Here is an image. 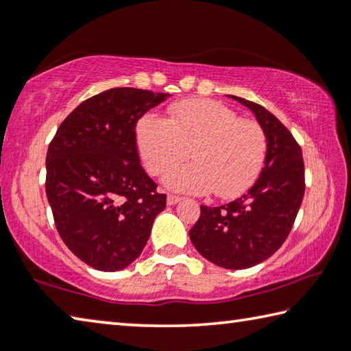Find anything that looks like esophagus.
<instances>
[{
    "label": "esophagus",
    "instance_id": "esophagus-1",
    "mask_svg": "<svg viewBox=\"0 0 351 351\" xmlns=\"http://www.w3.org/2000/svg\"><path fill=\"white\" fill-rule=\"evenodd\" d=\"M181 199L182 198L181 197H176V195H169V197H167V204L169 206H175V204L180 203Z\"/></svg>",
    "mask_w": 351,
    "mask_h": 351
}]
</instances>
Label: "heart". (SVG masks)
<instances>
[{"label":"heart","instance_id":"1","mask_svg":"<svg viewBox=\"0 0 351 351\" xmlns=\"http://www.w3.org/2000/svg\"><path fill=\"white\" fill-rule=\"evenodd\" d=\"M142 162L153 175L189 156L193 162L173 169L164 184L178 192L219 198L239 197L257 180L266 158V134L257 122L207 99H187L170 108V119L147 114L136 125Z\"/></svg>","mask_w":351,"mask_h":351}]
</instances>
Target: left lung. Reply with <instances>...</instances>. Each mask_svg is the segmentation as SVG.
<instances>
[{"instance_id":"8db88e82","label":"left lung","mask_w":351,"mask_h":351,"mask_svg":"<svg viewBox=\"0 0 351 351\" xmlns=\"http://www.w3.org/2000/svg\"><path fill=\"white\" fill-rule=\"evenodd\" d=\"M247 106L266 134V158L254 186L229 204L201 206L189 230L197 251L226 269H246L269 258L293 228L305 193L302 150L287 127L263 106L228 96Z\"/></svg>"}]
</instances>
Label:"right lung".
Returning a JSON list of instances; mask_svg holds the SVG:
<instances>
[{"label": "right lung", "instance_id": "right-lung-1", "mask_svg": "<svg viewBox=\"0 0 351 351\" xmlns=\"http://www.w3.org/2000/svg\"><path fill=\"white\" fill-rule=\"evenodd\" d=\"M170 94L112 88L82 102L46 154V197L68 249L114 272L139 257L167 197L141 167L136 123Z\"/></svg>", "mask_w": 351, "mask_h": 351}]
</instances>
